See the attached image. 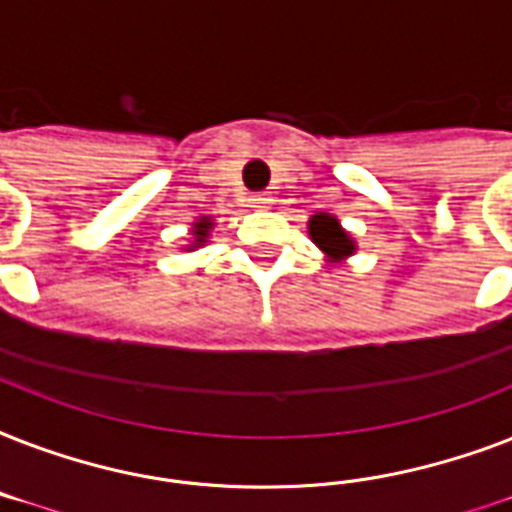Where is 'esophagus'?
I'll return each instance as SVG.
<instances>
[{
	"mask_svg": "<svg viewBox=\"0 0 512 512\" xmlns=\"http://www.w3.org/2000/svg\"><path fill=\"white\" fill-rule=\"evenodd\" d=\"M249 207H255V209H265L268 207V204H271V193H252V196H249Z\"/></svg>",
	"mask_w": 512,
	"mask_h": 512,
	"instance_id": "1",
	"label": "esophagus"
}]
</instances>
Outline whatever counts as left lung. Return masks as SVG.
<instances>
[{
	"instance_id": "8db88e82",
	"label": "left lung",
	"mask_w": 512,
	"mask_h": 512,
	"mask_svg": "<svg viewBox=\"0 0 512 512\" xmlns=\"http://www.w3.org/2000/svg\"><path fill=\"white\" fill-rule=\"evenodd\" d=\"M308 233H311L313 244L329 257V263H340L356 252V241L350 239V233L342 228L340 220L329 212L313 215L308 220Z\"/></svg>"
}]
</instances>
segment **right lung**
I'll use <instances>...</instances> for the list:
<instances>
[{
	"instance_id": "right-lung-1",
	"label": "right lung",
	"mask_w": 512,
	"mask_h": 512,
	"mask_svg": "<svg viewBox=\"0 0 512 512\" xmlns=\"http://www.w3.org/2000/svg\"><path fill=\"white\" fill-rule=\"evenodd\" d=\"M209 228H212V220H209V217H199V220L193 223V231H191L193 233V244H191V247H201V244L207 241Z\"/></svg>"
}]
</instances>
